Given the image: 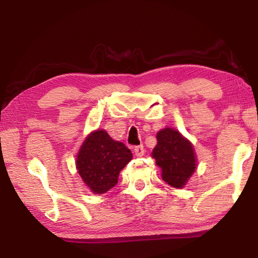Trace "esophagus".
Instances as JSON below:
<instances>
[{"mask_svg":"<svg viewBox=\"0 0 258 258\" xmlns=\"http://www.w3.org/2000/svg\"><path fill=\"white\" fill-rule=\"evenodd\" d=\"M134 154L137 157H142L145 155V148L143 146H137L134 148Z\"/></svg>","mask_w":258,"mask_h":258,"instance_id":"obj_1","label":"esophagus"}]
</instances>
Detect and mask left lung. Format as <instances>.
<instances>
[{
    "instance_id": "8db88e82",
    "label": "left lung",
    "mask_w": 258,
    "mask_h": 258,
    "mask_svg": "<svg viewBox=\"0 0 258 258\" xmlns=\"http://www.w3.org/2000/svg\"><path fill=\"white\" fill-rule=\"evenodd\" d=\"M152 157L161 168L163 180L174 187H183L197 165L191 143L180 132L168 127L157 133Z\"/></svg>"
}]
</instances>
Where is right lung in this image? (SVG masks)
Instances as JSON below:
<instances>
[{
	"label": "right lung",
	"instance_id": "add662e5",
	"mask_svg": "<svg viewBox=\"0 0 258 258\" xmlns=\"http://www.w3.org/2000/svg\"><path fill=\"white\" fill-rule=\"evenodd\" d=\"M132 159L124 143L112 140L103 130L91 133L77 155L76 167L93 194H104L118 182L119 172Z\"/></svg>",
	"mask_w": 258,
	"mask_h": 258
}]
</instances>
